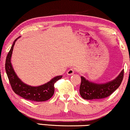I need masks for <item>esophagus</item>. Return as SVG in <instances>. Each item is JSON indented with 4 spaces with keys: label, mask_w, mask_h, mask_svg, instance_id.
Instances as JSON below:
<instances>
[{
    "label": "esophagus",
    "mask_w": 130,
    "mask_h": 130,
    "mask_svg": "<svg viewBox=\"0 0 130 130\" xmlns=\"http://www.w3.org/2000/svg\"><path fill=\"white\" fill-rule=\"evenodd\" d=\"M74 72H75V70L73 69H70L68 70V72H67V74L68 75H72L74 73Z\"/></svg>",
    "instance_id": "esophagus-1"
}]
</instances>
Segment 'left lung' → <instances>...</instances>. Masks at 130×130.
I'll list each match as a JSON object with an SVG mask.
<instances>
[{
	"label": "left lung",
	"mask_w": 130,
	"mask_h": 130,
	"mask_svg": "<svg viewBox=\"0 0 130 130\" xmlns=\"http://www.w3.org/2000/svg\"><path fill=\"white\" fill-rule=\"evenodd\" d=\"M124 70H122L115 79L104 84L90 82L83 76H81L80 95L83 99L87 100L103 99L109 96L120 86L124 78Z\"/></svg>",
	"instance_id": "8db88e82"
}]
</instances>
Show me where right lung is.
Returning a JSON list of instances; mask_svg holds the SVG:
<instances>
[{"mask_svg": "<svg viewBox=\"0 0 130 130\" xmlns=\"http://www.w3.org/2000/svg\"><path fill=\"white\" fill-rule=\"evenodd\" d=\"M20 37H19L14 40L6 58L5 70L9 83L14 93L24 99L36 102L46 101L53 96L55 90L54 84L58 80L61 79L62 76L60 75L55 76L46 84L37 87L29 86L22 82L16 75L11 62L14 46L17 40Z\"/></svg>", "mask_w": 130, "mask_h": 130, "instance_id": "1", "label": "right lung"}]
</instances>
